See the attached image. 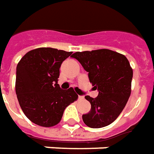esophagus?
<instances>
[{"label":"esophagus","instance_id":"34e87169","mask_svg":"<svg viewBox=\"0 0 154 154\" xmlns=\"http://www.w3.org/2000/svg\"><path fill=\"white\" fill-rule=\"evenodd\" d=\"M78 99H79V100H83V99H84V97H83V96H78Z\"/></svg>","mask_w":154,"mask_h":154}]
</instances>
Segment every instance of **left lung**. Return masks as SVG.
Returning a JSON list of instances; mask_svg holds the SVG:
<instances>
[{"label": "left lung", "mask_w": 154, "mask_h": 154, "mask_svg": "<svg viewBox=\"0 0 154 154\" xmlns=\"http://www.w3.org/2000/svg\"><path fill=\"white\" fill-rule=\"evenodd\" d=\"M76 58L88 72L89 81L98 96L85 98L91 103V111L82 120L92 128H100L114 122L125 107L131 94L133 69L124 55L108 49L77 51Z\"/></svg>", "instance_id": "left-lung-1"}]
</instances>
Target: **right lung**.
<instances>
[{
    "instance_id": "right-lung-1",
    "label": "right lung",
    "mask_w": 154,
    "mask_h": 154,
    "mask_svg": "<svg viewBox=\"0 0 154 154\" xmlns=\"http://www.w3.org/2000/svg\"><path fill=\"white\" fill-rule=\"evenodd\" d=\"M72 53L40 47L28 51L17 64V99L26 118L36 125H57L65 108L78 97L72 88L62 90L57 84L60 66Z\"/></svg>"
}]
</instances>
